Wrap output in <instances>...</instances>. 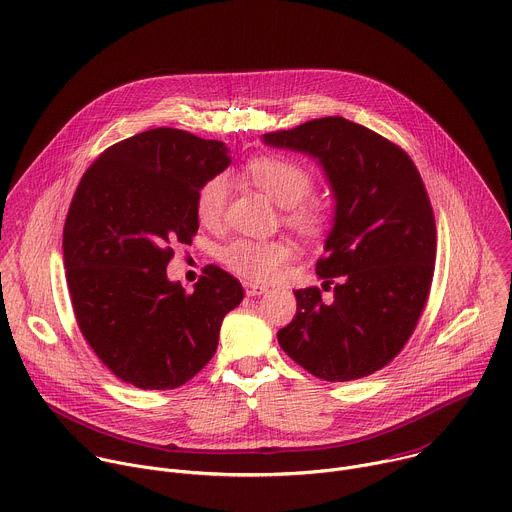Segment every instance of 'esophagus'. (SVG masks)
<instances>
[{
    "label": "esophagus",
    "mask_w": 512,
    "mask_h": 512,
    "mask_svg": "<svg viewBox=\"0 0 512 512\" xmlns=\"http://www.w3.org/2000/svg\"><path fill=\"white\" fill-rule=\"evenodd\" d=\"M243 287H245V294H247L249 298L261 296V294H265V291H267V287H265V285H257V283H251V281H245V283H243Z\"/></svg>",
    "instance_id": "1"
}]
</instances>
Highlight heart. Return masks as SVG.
<instances>
[{
	"label": "heart",
	"instance_id": "obj_1",
	"mask_svg": "<svg viewBox=\"0 0 512 512\" xmlns=\"http://www.w3.org/2000/svg\"><path fill=\"white\" fill-rule=\"evenodd\" d=\"M245 174L277 204L287 208L285 221L291 227L310 237L324 233L330 214L322 202H306L316 186V178L306 164L281 154H265L249 160ZM227 206L229 178L225 174H214L198 186L194 212L200 225L206 229L221 227L225 223ZM291 255H294L291 245L277 239L261 241L241 237L221 249V261L225 267L251 283H269L277 279Z\"/></svg>",
	"mask_w": 512,
	"mask_h": 512
}]
</instances>
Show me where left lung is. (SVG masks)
Listing matches in <instances>:
<instances>
[{"instance_id":"8db88e82","label":"left lung","mask_w":512,"mask_h":512,"mask_svg":"<svg viewBox=\"0 0 512 512\" xmlns=\"http://www.w3.org/2000/svg\"><path fill=\"white\" fill-rule=\"evenodd\" d=\"M265 143L316 156L336 194L328 253L316 263L334 296L296 289L279 346L318 379L369 377L403 350L429 298L435 216L425 184L397 143L344 117L271 131Z\"/></svg>"}]
</instances>
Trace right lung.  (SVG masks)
<instances>
[{
  "label": "right lung",
  "instance_id": "add662e5",
  "mask_svg": "<svg viewBox=\"0 0 512 512\" xmlns=\"http://www.w3.org/2000/svg\"><path fill=\"white\" fill-rule=\"evenodd\" d=\"M223 141L156 127L107 148L83 174L62 231L79 330L121 381L164 391L188 383L243 300L231 273L206 265L194 291L166 275L198 231V186L231 158Z\"/></svg>",
  "mask_w": 512,
  "mask_h": 512
}]
</instances>
